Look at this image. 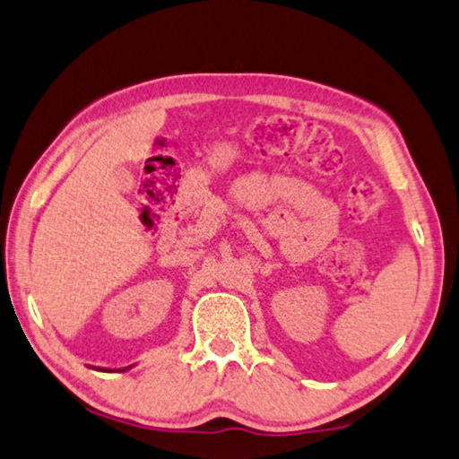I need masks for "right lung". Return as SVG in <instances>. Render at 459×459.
Listing matches in <instances>:
<instances>
[{
    "label": "right lung",
    "mask_w": 459,
    "mask_h": 459,
    "mask_svg": "<svg viewBox=\"0 0 459 459\" xmlns=\"http://www.w3.org/2000/svg\"><path fill=\"white\" fill-rule=\"evenodd\" d=\"M129 368H132V366H127V368H122V369H114V371H127ZM95 369H100V371H111V369H108V368H95Z\"/></svg>",
    "instance_id": "add662e5"
}]
</instances>
